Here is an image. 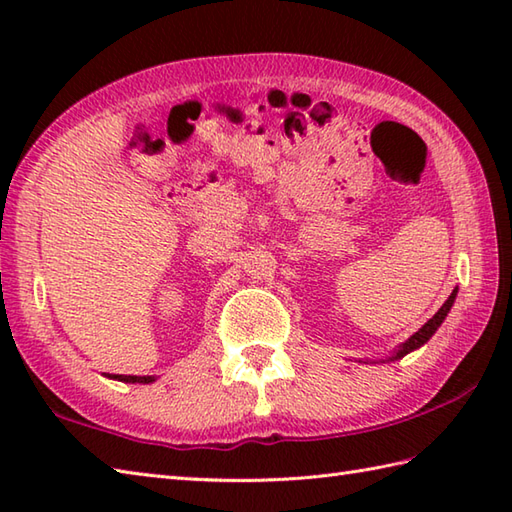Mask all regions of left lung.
Segmentation results:
<instances>
[{
	"label": "left lung",
	"instance_id": "left-lung-1",
	"mask_svg": "<svg viewBox=\"0 0 512 512\" xmlns=\"http://www.w3.org/2000/svg\"><path fill=\"white\" fill-rule=\"evenodd\" d=\"M455 297H458V288H455L451 295H449V299L442 303V308L433 314V317L422 325V328L418 330V332H413L409 339L405 341V343H400L396 350H394V354L391 356H387V358H380V363H389V361H398V358H402V356H407L409 352H413V350H418V347H422L424 343H427L433 334H436V330L440 328L442 325V321L447 319V314L451 312V308H453V303H455ZM358 363H363V361H358Z\"/></svg>",
	"mask_w": 512,
	"mask_h": 512
}]
</instances>
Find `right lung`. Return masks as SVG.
<instances>
[{
  "mask_svg": "<svg viewBox=\"0 0 512 512\" xmlns=\"http://www.w3.org/2000/svg\"><path fill=\"white\" fill-rule=\"evenodd\" d=\"M107 378L121 380V383H143V385H149L156 380V376H127V374H107Z\"/></svg>",
  "mask_w": 512,
  "mask_h": 512,
  "instance_id": "obj_1",
  "label": "right lung"
}]
</instances>
